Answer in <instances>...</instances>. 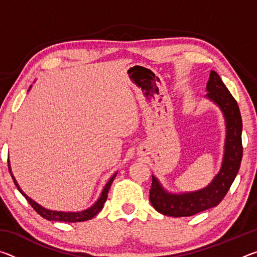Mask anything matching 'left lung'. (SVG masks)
Returning <instances> with one entry per match:
<instances>
[{"label":"left lung","instance_id":"8db88e82","mask_svg":"<svg viewBox=\"0 0 257 257\" xmlns=\"http://www.w3.org/2000/svg\"><path fill=\"white\" fill-rule=\"evenodd\" d=\"M206 89L208 92L206 96L221 107L227 122V139L222 168L206 188L182 195L165 193L156 178H152L150 202L156 211L164 215L176 217L191 216L216 206L227 195L240 168L242 159V121L237 101L215 71H211Z\"/></svg>","mask_w":257,"mask_h":257}]
</instances>
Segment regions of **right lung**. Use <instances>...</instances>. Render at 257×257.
Wrapping results in <instances>:
<instances>
[{
  "label": "right lung",
  "mask_w": 257,
  "mask_h": 257,
  "mask_svg": "<svg viewBox=\"0 0 257 257\" xmlns=\"http://www.w3.org/2000/svg\"><path fill=\"white\" fill-rule=\"evenodd\" d=\"M8 167H9V171L11 173V169H10V163H9L8 161ZM116 176V173H114L111 177V179L108 180L107 184L104 187V189L102 191V195L101 197L98 198V201L94 204L92 207H89L88 210H85L82 212H56V211H50V210H46V208L42 207L41 205H38L37 203H35L32 198H29L27 195H26L23 190L20 189L19 185L17 184V181L15 179L14 175L11 173V177L12 179L15 181V185L18 190L20 191L21 194L24 195L25 198L27 199L28 203L32 205V207L34 208L35 211H36L38 214H40L42 217H44V219L49 220V221H61V222H82V221H87V220H90L93 219V217L97 214V213L102 210L103 206H104V203L106 202V198H107V194H108V190H110V187L112 185L113 180H114V178Z\"/></svg>",
  "instance_id": "1"
}]
</instances>
